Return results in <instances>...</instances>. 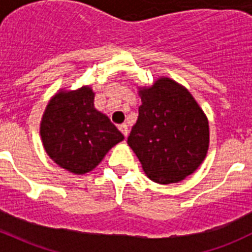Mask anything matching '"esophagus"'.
Masks as SVG:
<instances>
[{"label":"esophagus","instance_id":"1","mask_svg":"<svg viewBox=\"0 0 252 252\" xmlns=\"http://www.w3.org/2000/svg\"><path fill=\"white\" fill-rule=\"evenodd\" d=\"M119 130L121 131L122 133H124V136H125V137H127V136H128V127H127V125H126V124L120 125V126H119Z\"/></svg>","mask_w":252,"mask_h":252}]
</instances>
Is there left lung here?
<instances>
[{"instance_id": "obj_1", "label": "left lung", "mask_w": 252, "mask_h": 252, "mask_svg": "<svg viewBox=\"0 0 252 252\" xmlns=\"http://www.w3.org/2000/svg\"><path fill=\"white\" fill-rule=\"evenodd\" d=\"M139 117L127 144L149 179L179 183L193 174L209 148L206 113L183 84L159 77L153 86H139Z\"/></svg>"}]
</instances>
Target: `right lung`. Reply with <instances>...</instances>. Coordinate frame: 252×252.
<instances>
[{"instance_id": "add662e5", "label": "right lung", "mask_w": 252, "mask_h": 252, "mask_svg": "<svg viewBox=\"0 0 252 252\" xmlns=\"http://www.w3.org/2000/svg\"><path fill=\"white\" fill-rule=\"evenodd\" d=\"M91 86L60 88L48 101L40 121L44 150L64 170L92 171L106 154L125 139L104 113L95 110Z\"/></svg>"}]
</instances>
